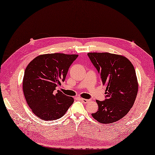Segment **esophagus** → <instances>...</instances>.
Here are the masks:
<instances>
[{
    "instance_id": "esophagus-1",
    "label": "esophagus",
    "mask_w": 155,
    "mask_h": 155,
    "mask_svg": "<svg viewBox=\"0 0 155 155\" xmlns=\"http://www.w3.org/2000/svg\"><path fill=\"white\" fill-rule=\"evenodd\" d=\"M80 100H81L82 102L85 103V104H87V103L89 102V101H90V100H88V99H84V98H80Z\"/></svg>"
}]
</instances>
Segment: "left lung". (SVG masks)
<instances>
[{"label":"left lung","instance_id":"8db88e82","mask_svg":"<svg viewBox=\"0 0 155 155\" xmlns=\"http://www.w3.org/2000/svg\"><path fill=\"white\" fill-rule=\"evenodd\" d=\"M87 55L106 87L105 100H96L98 110L92 116L101 124L115 122L128 113L137 97L138 84L134 68L122 55L108 52Z\"/></svg>","mask_w":155,"mask_h":155}]
</instances>
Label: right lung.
Returning a JSON list of instances; mask_svg holds the SVG:
<instances>
[{"label": "right lung", "mask_w": 155, "mask_h": 155, "mask_svg": "<svg viewBox=\"0 0 155 155\" xmlns=\"http://www.w3.org/2000/svg\"><path fill=\"white\" fill-rule=\"evenodd\" d=\"M78 55L55 53L37 56L25 69L23 92L32 112L44 120L59 119L74 103V98L58 91Z\"/></svg>", "instance_id": "obj_1"}]
</instances>
